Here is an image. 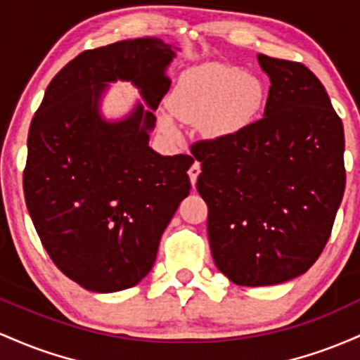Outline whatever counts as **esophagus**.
Segmentation results:
<instances>
[{"label": "esophagus", "mask_w": 360, "mask_h": 360, "mask_svg": "<svg viewBox=\"0 0 360 360\" xmlns=\"http://www.w3.org/2000/svg\"><path fill=\"white\" fill-rule=\"evenodd\" d=\"M199 173H200V165L195 161V163H193L191 167V169H188V176H191V184L193 185V187H195L197 176H199Z\"/></svg>", "instance_id": "1"}]
</instances>
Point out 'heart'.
Returning <instances> with one entry per match:
<instances>
[{
	"label": "heart",
	"mask_w": 360,
	"mask_h": 360,
	"mask_svg": "<svg viewBox=\"0 0 360 360\" xmlns=\"http://www.w3.org/2000/svg\"><path fill=\"white\" fill-rule=\"evenodd\" d=\"M264 102L265 86L260 78L231 64L211 63L180 76L169 107L181 120L202 122L205 136L228 137L248 127ZM160 126L169 136L179 132L168 114L160 117Z\"/></svg>",
	"instance_id": "heart-1"
}]
</instances>
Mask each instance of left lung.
<instances>
[{
  "label": "left lung",
  "instance_id": "left-lung-1",
  "mask_svg": "<svg viewBox=\"0 0 360 360\" xmlns=\"http://www.w3.org/2000/svg\"><path fill=\"white\" fill-rule=\"evenodd\" d=\"M257 59L270 78L264 117L191 148L202 167L197 191L209 209L214 264L248 288L304 274L345 191L343 126L325 86L300 63Z\"/></svg>",
  "mask_w": 360,
  "mask_h": 360
}]
</instances>
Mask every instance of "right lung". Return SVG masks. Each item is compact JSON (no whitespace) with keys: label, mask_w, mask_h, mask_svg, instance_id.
Wrapping results in <instances>:
<instances>
[{"label":"right lung","mask_w":360,"mask_h":360,"mask_svg":"<svg viewBox=\"0 0 360 360\" xmlns=\"http://www.w3.org/2000/svg\"><path fill=\"white\" fill-rule=\"evenodd\" d=\"M176 47L144 37L84 51L52 78L28 131L23 192L58 269L93 292L136 285L153 269L161 234L191 192L188 155L149 148ZM129 81L144 104L108 121V84Z\"/></svg>","instance_id":"add662e5"}]
</instances>
